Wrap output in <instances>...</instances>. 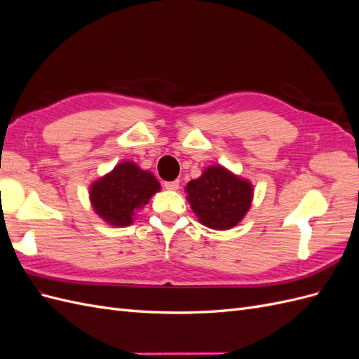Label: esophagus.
Returning a JSON list of instances; mask_svg holds the SVG:
<instances>
[{
    "label": "esophagus",
    "instance_id": "obj_1",
    "mask_svg": "<svg viewBox=\"0 0 359 359\" xmlns=\"http://www.w3.org/2000/svg\"><path fill=\"white\" fill-rule=\"evenodd\" d=\"M180 187V181L175 180V181H166L165 182V189L166 190H178Z\"/></svg>",
    "mask_w": 359,
    "mask_h": 359
}]
</instances>
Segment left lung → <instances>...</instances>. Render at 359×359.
Masks as SVG:
<instances>
[{"label": "left lung", "instance_id": "left-lung-1", "mask_svg": "<svg viewBox=\"0 0 359 359\" xmlns=\"http://www.w3.org/2000/svg\"><path fill=\"white\" fill-rule=\"evenodd\" d=\"M193 212L210 229L226 231L240 223L250 210L253 186L223 166H210L187 187Z\"/></svg>", "mask_w": 359, "mask_h": 359}]
</instances>
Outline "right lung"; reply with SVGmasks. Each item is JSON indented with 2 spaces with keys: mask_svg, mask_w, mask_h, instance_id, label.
Instances as JSON below:
<instances>
[{
  "mask_svg": "<svg viewBox=\"0 0 359 359\" xmlns=\"http://www.w3.org/2000/svg\"><path fill=\"white\" fill-rule=\"evenodd\" d=\"M157 191L160 182L153 173L140 169L133 161H123L91 184L90 201L100 219L123 227L133 223L136 211Z\"/></svg>",
  "mask_w": 359,
  "mask_h": 359,
  "instance_id": "right-lung-1",
  "label": "right lung"
}]
</instances>
